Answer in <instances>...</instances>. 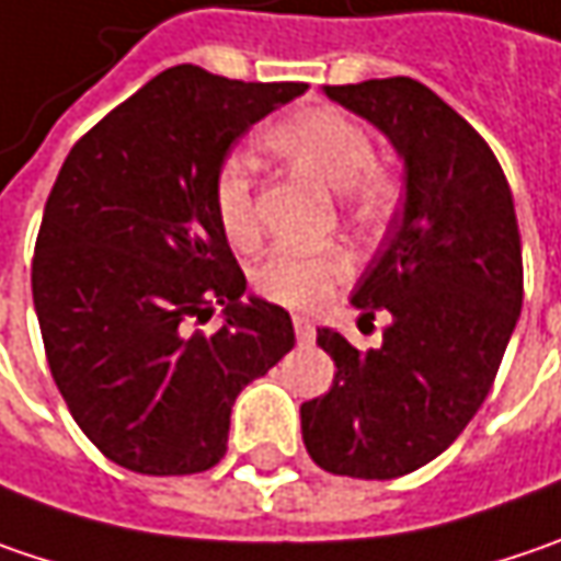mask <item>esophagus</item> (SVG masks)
<instances>
[{
  "mask_svg": "<svg viewBox=\"0 0 561 561\" xmlns=\"http://www.w3.org/2000/svg\"><path fill=\"white\" fill-rule=\"evenodd\" d=\"M291 323H295V336H298L301 343H311L313 333H317V330H313L311 317H305V313H295V317H291Z\"/></svg>",
  "mask_w": 561,
  "mask_h": 561,
  "instance_id": "1",
  "label": "esophagus"
}]
</instances>
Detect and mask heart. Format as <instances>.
Returning <instances> with one entry per match:
<instances>
[{"label": "heart", "mask_w": 561, "mask_h": 561, "mask_svg": "<svg viewBox=\"0 0 561 561\" xmlns=\"http://www.w3.org/2000/svg\"><path fill=\"white\" fill-rule=\"evenodd\" d=\"M263 149L298 168L317 183L336 190V206L358 231H380L393 221L403 203L400 174L375 158L371 133L340 107H301L282 116L260 136ZM213 209L221 234L238 250H253L263 238L256 186L244 158L231 154L213 178ZM352 273V256L343 248L270 253L256 273L253 288L260 298L285 308H313L333 295Z\"/></svg>", "instance_id": "heart-1"}]
</instances>
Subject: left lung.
<instances>
[{"label":"left lung","instance_id":"1","mask_svg":"<svg viewBox=\"0 0 561 561\" xmlns=\"http://www.w3.org/2000/svg\"><path fill=\"white\" fill-rule=\"evenodd\" d=\"M390 136L407 164V206L352 305L387 311L378 348L317 330L336 371L301 407L311 460L336 477L397 479L435 460L492 390L524 301L511 186L477 129L415 79L327 84Z\"/></svg>","mask_w":561,"mask_h":561}]
</instances>
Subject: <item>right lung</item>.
Returning <instances> with one entry per match:
<instances>
[{"label":"right lung","mask_w":561,"mask_h":561,"mask_svg":"<svg viewBox=\"0 0 561 561\" xmlns=\"http://www.w3.org/2000/svg\"><path fill=\"white\" fill-rule=\"evenodd\" d=\"M305 88L174 66L59 168L34 244V308L72 419L123 470H213L238 393L295 346L279 305L241 298L248 279L218 228L213 178L238 136ZM215 304L226 323L193 334Z\"/></svg>","instance_id":"1"}]
</instances>
